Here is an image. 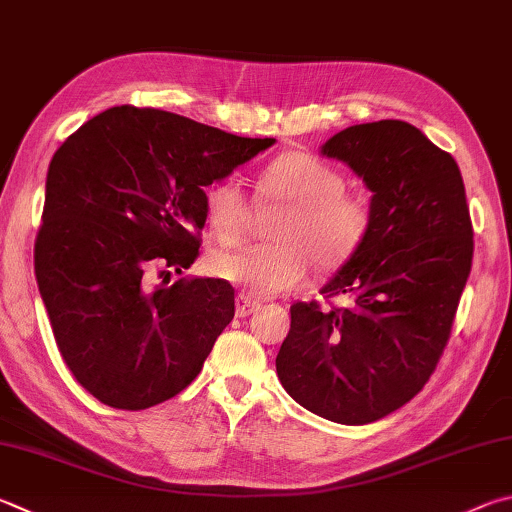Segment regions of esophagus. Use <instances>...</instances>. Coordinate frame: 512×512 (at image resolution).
<instances>
[{
    "mask_svg": "<svg viewBox=\"0 0 512 512\" xmlns=\"http://www.w3.org/2000/svg\"><path fill=\"white\" fill-rule=\"evenodd\" d=\"M257 306H259V302L253 300V297L239 293L237 300H235V313L239 315V318H246V315L253 313V311L257 309Z\"/></svg>",
    "mask_w": 512,
    "mask_h": 512,
    "instance_id": "34e87169",
    "label": "esophagus"
}]
</instances>
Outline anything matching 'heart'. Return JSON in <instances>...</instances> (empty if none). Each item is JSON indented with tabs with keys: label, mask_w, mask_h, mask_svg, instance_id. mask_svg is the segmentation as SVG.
I'll list each match as a JSON object with an SVG mask.
<instances>
[{
	"label": "heart",
	"mask_w": 512,
	"mask_h": 512,
	"mask_svg": "<svg viewBox=\"0 0 512 512\" xmlns=\"http://www.w3.org/2000/svg\"><path fill=\"white\" fill-rule=\"evenodd\" d=\"M262 203L286 210L273 230V244H250L212 259L217 277L257 297L280 295L302 284L311 262L318 271L345 266L374 228V203L347 190L340 170L309 152H286L259 174ZM206 221L219 241L232 244L253 217V199L237 176L210 183L203 194Z\"/></svg>",
	"instance_id": "1"
}]
</instances>
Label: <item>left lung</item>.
Segmentation results:
<instances>
[{
  "label": "left lung",
  "instance_id": "obj_1",
  "mask_svg": "<svg viewBox=\"0 0 512 512\" xmlns=\"http://www.w3.org/2000/svg\"><path fill=\"white\" fill-rule=\"evenodd\" d=\"M322 154L345 161L374 192V228L320 291L351 304L295 302L275 367L309 412L365 425L412 401L434 374L475 239L457 161L414 125H353Z\"/></svg>",
  "mask_w": 512,
  "mask_h": 512
}]
</instances>
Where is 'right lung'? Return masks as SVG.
Here are the masks:
<instances>
[{"label":"right lung","instance_id":"obj_1","mask_svg":"<svg viewBox=\"0 0 512 512\" xmlns=\"http://www.w3.org/2000/svg\"><path fill=\"white\" fill-rule=\"evenodd\" d=\"M273 143L123 105L53 154L35 277L64 365L100 403L147 410L199 376L235 318V288L167 282L199 257L203 188Z\"/></svg>","mask_w":512,"mask_h":512}]
</instances>
